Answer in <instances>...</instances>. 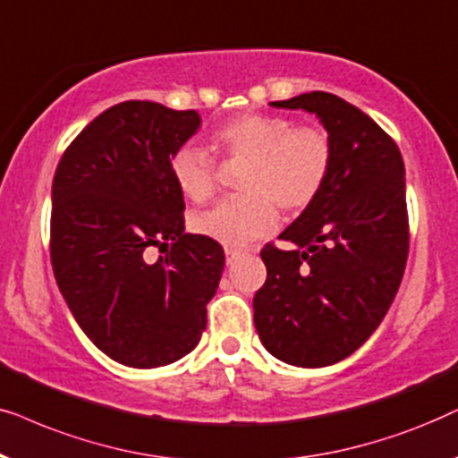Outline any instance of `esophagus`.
Segmentation results:
<instances>
[{
    "mask_svg": "<svg viewBox=\"0 0 458 458\" xmlns=\"http://www.w3.org/2000/svg\"><path fill=\"white\" fill-rule=\"evenodd\" d=\"M241 255H242L241 249H225V264H228V266L234 264V261L239 259Z\"/></svg>",
    "mask_w": 458,
    "mask_h": 458,
    "instance_id": "esophagus-1",
    "label": "esophagus"
}]
</instances>
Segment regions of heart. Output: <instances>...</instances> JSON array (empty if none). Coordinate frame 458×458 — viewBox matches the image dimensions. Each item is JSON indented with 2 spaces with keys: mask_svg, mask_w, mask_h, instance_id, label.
<instances>
[{
  "mask_svg": "<svg viewBox=\"0 0 458 458\" xmlns=\"http://www.w3.org/2000/svg\"><path fill=\"white\" fill-rule=\"evenodd\" d=\"M213 148L247 158L241 197H230L192 217V230L225 247H242L272 233L276 205L300 211L318 197L333 165V146L318 127H293L280 114H242L213 133ZM172 178L191 200L209 199L216 188L211 157L182 146L172 157Z\"/></svg>",
  "mask_w": 458,
  "mask_h": 458,
  "instance_id": "b5f03b06",
  "label": "heart"
}]
</instances>
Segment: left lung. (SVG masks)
<instances>
[{"label": "left lung", "mask_w": 458, "mask_h": 458, "mask_svg": "<svg viewBox=\"0 0 458 458\" xmlns=\"http://www.w3.org/2000/svg\"><path fill=\"white\" fill-rule=\"evenodd\" d=\"M274 108L316 114L333 146L327 184L278 239L261 249L267 278L253 297L261 344L293 367L350 356L386 318L408 258L404 161L369 114L310 91Z\"/></svg>", "instance_id": "obj_1"}]
</instances>
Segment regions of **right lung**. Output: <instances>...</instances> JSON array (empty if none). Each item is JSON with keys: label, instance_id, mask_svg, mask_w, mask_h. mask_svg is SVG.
<instances>
[{"label": "right lung", "instance_id": "add662e5", "mask_svg": "<svg viewBox=\"0 0 458 458\" xmlns=\"http://www.w3.org/2000/svg\"><path fill=\"white\" fill-rule=\"evenodd\" d=\"M197 111L130 100L98 114L60 158L52 184L54 276L98 350L133 369L191 353L224 272V249L184 233L172 157ZM157 246L164 255L150 262Z\"/></svg>", "mask_w": 458, "mask_h": 458}]
</instances>
